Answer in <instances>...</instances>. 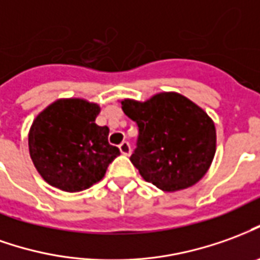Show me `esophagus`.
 I'll return each instance as SVG.
<instances>
[{"label":"esophagus","instance_id":"34e87169","mask_svg":"<svg viewBox=\"0 0 260 260\" xmlns=\"http://www.w3.org/2000/svg\"><path fill=\"white\" fill-rule=\"evenodd\" d=\"M119 152L122 153L124 156H129L131 155V145L129 142H126V141H124V142L119 145Z\"/></svg>","mask_w":260,"mask_h":260}]
</instances>
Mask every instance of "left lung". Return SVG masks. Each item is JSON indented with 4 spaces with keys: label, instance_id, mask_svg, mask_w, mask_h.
I'll list each match as a JSON object with an SVG mask.
<instances>
[{
    "label": "left lung",
    "instance_id": "1",
    "mask_svg": "<svg viewBox=\"0 0 260 260\" xmlns=\"http://www.w3.org/2000/svg\"><path fill=\"white\" fill-rule=\"evenodd\" d=\"M139 136L132 165L143 180L173 193L199 183L211 166L217 132L210 115L179 92H157L146 101H121Z\"/></svg>",
    "mask_w": 260,
    "mask_h": 260
}]
</instances>
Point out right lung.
I'll use <instances>...</instances> for the list:
<instances>
[{"label": "right lung", "mask_w": 260, "mask_h": 260, "mask_svg": "<svg viewBox=\"0 0 260 260\" xmlns=\"http://www.w3.org/2000/svg\"><path fill=\"white\" fill-rule=\"evenodd\" d=\"M100 111L84 99H59L36 115L29 155L48 184L77 193L103 180L119 149L108 143V126L95 124Z\"/></svg>", "instance_id": "obj_1"}]
</instances>
